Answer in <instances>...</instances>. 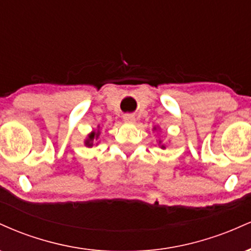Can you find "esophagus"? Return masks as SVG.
I'll use <instances>...</instances> for the list:
<instances>
[{"label":"esophagus","instance_id":"1","mask_svg":"<svg viewBox=\"0 0 251 251\" xmlns=\"http://www.w3.org/2000/svg\"><path fill=\"white\" fill-rule=\"evenodd\" d=\"M123 119H124V122L128 123V124H132L135 122V117L133 116V114H125Z\"/></svg>","mask_w":251,"mask_h":251}]
</instances>
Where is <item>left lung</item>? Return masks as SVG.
<instances>
[{
    "label": "left lung",
    "mask_w": 251,
    "mask_h": 251,
    "mask_svg": "<svg viewBox=\"0 0 251 251\" xmlns=\"http://www.w3.org/2000/svg\"><path fill=\"white\" fill-rule=\"evenodd\" d=\"M153 129H154V131H157V129H158V126H154V127H153ZM158 146H159V148L160 149H166V146H165V144H163L162 143V140H159V143H158Z\"/></svg>",
    "instance_id": "left-lung-1"
}]
</instances>
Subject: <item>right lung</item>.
Returning <instances> with one entry per match:
<instances>
[{
	"label": "right lung",
	"instance_id": "right-lung-1",
	"mask_svg": "<svg viewBox=\"0 0 251 251\" xmlns=\"http://www.w3.org/2000/svg\"><path fill=\"white\" fill-rule=\"evenodd\" d=\"M99 135H100V126L98 125V129H93V131L91 132V133L87 134V137H86V139L83 140V143H85V146H87V148H93L94 145H98L99 142L95 143L98 139H99Z\"/></svg>",
	"mask_w": 251,
	"mask_h": 251
}]
</instances>
